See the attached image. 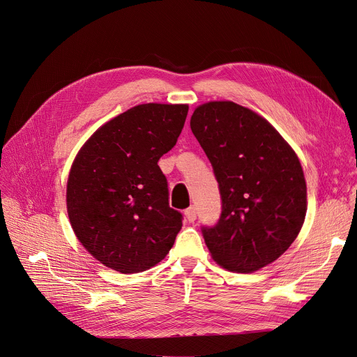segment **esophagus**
<instances>
[{"label":"esophagus","instance_id":"34e87169","mask_svg":"<svg viewBox=\"0 0 357 357\" xmlns=\"http://www.w3.org/2000/svg\"><path fill=\"white\" fill-rule=\"evenodd\" d=\"M185 216L189 222H193L197 219V208L195 206H189L186 211H185Z\"/></svg>","mask_w":357,"mask_h":357}]
</instances>
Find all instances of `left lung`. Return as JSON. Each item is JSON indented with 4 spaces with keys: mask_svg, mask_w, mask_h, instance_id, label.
<instances>
[{
    "mask_svg": "<svg viewBox=\"0 0 357 357\" xmlns=\"http://www.w3.org/2000/svg\"><path fill=\"white\" fill-rule=\"evenodd\" d=\"M190 129L222 197L219 222L202 229L212 259L238 273L275 262L298 238L307 211L296 152L269 121L232 101L197 107Z\"/></svg>",
    "mask_w": 357,
    "mask_h": 357,
    "instance_id": "left-lung-1",
    "label": "left lung"
}]
</instances>
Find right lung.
Returning <instances> with one entry per match:
<instances>
[{
    "mask_svg": "<svg viewBox=\"0 0 357 357\" xmlns=\"http://www.w3.org/2000/svg\"><path fill=\"white\" fill-rule=\"evenodd\" d=\"M186 104H141L105 122L78 151L67 212L81 245L109 269L138 273L174 246L182 215L169 208L158 167L182 131Z\"/></svg>",
    "mask_w": 357,
    "mask_h": 357,
    "instance_id": "1",
    "label": "right lung"
}]
</instances>
